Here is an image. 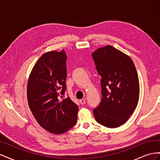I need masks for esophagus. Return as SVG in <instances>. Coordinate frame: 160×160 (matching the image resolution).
Listing matches in <instances>:
<instances>
[{"label":"esophagus","instance_id":"34e87169","mask_svg":"<svg viewBox=\"0 0 160 160\" xmlns=\"http://www.w3.org/2000/svg\"><path fill=\"white\" fill-rule=\"evenodd\" d=\"M79 101L81 104L83 105V104H85V102H86V99L85 98V99H79Z\"/></svg>","mask_w":160,"mask_h":160}]
</instances>
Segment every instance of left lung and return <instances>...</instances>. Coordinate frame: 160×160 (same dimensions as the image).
Returning <instances> with one entry per match:
<instances>
[{
    "label": "left lung",
    "instance_id": "obj_1",
    "mask_svg": "<svg viewBox=\"0 0 160 160\" xmlns=\"http://www.w3.org/2000/svg\"><path fill=\"white\" fill-rule=\"evenodd\" d=\"M101 75L102 99L93 109L97 122L109 128H118L129 119L139 98L138 72L131 58L111 45L92 54Z\"/></svg>",
    "mask_w": 160,
    "mask_h": 160
}]
</instances>
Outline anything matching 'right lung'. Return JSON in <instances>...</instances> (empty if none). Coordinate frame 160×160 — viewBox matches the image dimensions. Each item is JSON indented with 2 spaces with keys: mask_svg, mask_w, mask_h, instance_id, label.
I'll return each mask as SVG.
<instances>
[{
  "mask_svg": "<svg viewBox=\"0 0 160 160\" xmlns=\"http://www.w3.org/2000/svg\"><path fill=\"white\" fill-rule=\"evenodd\" d=\"M67 55L64 49L44 53L31 72L27 85V100L38 123L53 134H62L77 122L78 106L66 89Z\"/></svg>",
  "mask_w": 160,
  "mask_h": 160,
  "instance_id": "obj_1",
  "label": "right lung"
}]
</instances>
